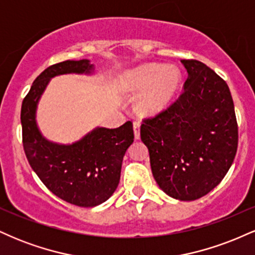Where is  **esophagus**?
<instances>
[{
  "instance_id": "esophagus-1",
  "label": "esophagus",
  "mask_w": 255,
  "mask_h": 255,
  "mask_svg": "<svg viewBox=\"0 0 255 255\" xmlns=\"http://www.w3.org/2000/svg\"><path fill=\"white\" fill-rule=\"evenodd\" d=\"M133 128H134V136L135 139H140V124L137 121H135L133 124Z\"/></svg>"
}]
</instances>
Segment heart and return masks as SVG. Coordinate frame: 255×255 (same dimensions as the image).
Masks as SVG:
<instances>
[{"mask_svg": "<svg viewBox=\"0 0 255 255\" xmlns=\"http://www.w3.org/2000/svg\"><path fill=\"white\" fill-rule=\"evenodd\" d=\"M181 83V73L176 67L150 63L126 73L121 79L124 92L140 95L136 109L141 115L152 116L170 104Z\"/></svg>", "mask_w": 255, "mask_h": 255, "instance_id": "obj_1", "label": "heart"}]
</instances>
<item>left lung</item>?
I'll list each match as a JSON object with an SVG mask.
<instances>
[{"mask_svg":"<svg viewBox=\"0 0 255 255\" xmlns=\"http://www.w3.org/2000/svg\"><path fill=\"white\" fill-rule=\"evenodd\" d=\"M188 73L180 97L140 136L150 152L154 180L169 197L197 200L221 183L238 151L239 130L229 87L197 60H181Z\"/></svg>","mask_w":255,"mask_h":255,"instance_id":"1","label":"left lung"}]
</instances>
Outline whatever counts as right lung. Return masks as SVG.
I'll return each instance as SVG.
<instances>
[{
	"instance_id": "1",
	"label": "right lung",
	"mask_w": 255,
	"mask_h": 255,
	"mask_svg": "<svg viewBox=\"0 0 255 255\" xmlns=\"http://www.w3.org/2000/svg\"><path fill=\"white\" fill-rule=\"evenodd\" d=\"M89 60L63 61L40 73L21 105L22 145L31 168L49 191L67 203L93 207L104 203L118 188L127 148L134 141L133 124L97 127L72 145L49 141L36 122L37 104L51 78L61 74H90Z\"/></svg>"
}]
</instances>
